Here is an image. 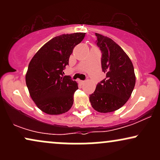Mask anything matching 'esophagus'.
<instances>
[{"instance_id": "esophagus-1", "label": "esophagus", "mask_w": 160, "mask_h": 160, "mask_svg": "<svg viewBox=\"0 0 160 160\" xmlns=\"http://www.w3.org/2000/svg\"><path fill=\"white\" fill-rule=\"evenodd\" d=\"M79 82H80V84H82V85H83V84L86 82V81H84V80H79Z\"/></svg>"}]
</instances>
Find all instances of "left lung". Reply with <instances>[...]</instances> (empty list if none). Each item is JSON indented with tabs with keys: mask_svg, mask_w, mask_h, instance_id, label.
Listing matches in <instances>:
<instances>
[{
	"mask_svg": "<svg viewBox=\"0 0 160 160\" xmlns=\"http://www.w3.org/2000/svg\"><path fill=\"white\" fill-rule=\"evenodd\" d=\"M95 36L106 78L97 84L89 101L95 111L109 113L120 109L130 98L135 85V71L132 62L120 46L108 37L98 33Z\"/></svg>",
	"mask_w": 160,
	"mask_h": 160,
	"instance_id": "obj_1",
	"label": "left lung"
}]
</instances>
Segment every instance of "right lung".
Returning <instances> with one entry per match:
<instances>
[{
	"instance_id": "1",
	"label": "right lung",
	"mask_w": 160,
	"mask_h": 160,
	"mask_svg": "<svg viewBox=\"0 0 160 160\" xmlns=\"http://www.w3.org/2000/svg\"><path fill=\"white\" fill-rule=\"evenodd\" d=\"M86 33L62 34L53 38L31 60L25 81L32 100L47 114H62L74 103L78 89L75 80L64 76L73 49L83 40Z\"/></svg>"
}]
</instances>
